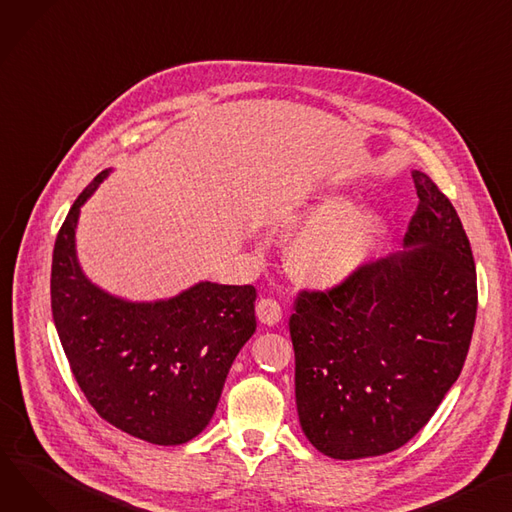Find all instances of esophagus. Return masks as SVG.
<instances>
[{
	"label": "esophagus",
	"mask_w": 512,
	"mask_h": 512,
	"mask_svg": "<svg viewBox=\"0 0 512 512\" xmlns=\"http://www.w3.org/2000/svg\"><path fill=\"white\" fill-rule=\"evenodd\" d=\"M257 317L263 325H276L282 319V306L276 298H261L257 302Z\"/></svg>",
	"instance_id": "34e87169"
}]
</instances>
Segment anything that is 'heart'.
<instances>
[{
  "label": "heart",
  "instance_id": "obj_1",
  "mask_svg": "<svg viewBox=\"0 0 512 512\" xmlns=\"http://www.w3.org/2000/svg\"><path fill=\"white\" fill-rule=\"evenodd\" d=\"M315 220L292 245L294 274L315 288L346 282L374 253L383 238V222L372 214H354L331 203L306 214Z\"/></svg>",
  "mask_w": 512,
  "mask_h": 512
}]
</instances>
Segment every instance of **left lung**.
Returning a JSON list of instances; mask_svg holds the SVG:
<instances>
[{"mask_svg": "<svg viewBox=\"0 0 512 512\" xmlns=\"http://www.w3.org/2000/svg\"><path fill=\"white\" fill-rule=\"evenodd\" d=\"M418 208L405 245L327 290H300L290 337L296 407L333 459L403 447L461 374L478 313L469 238L449 197L414 170Z\"/></svg>", "mask_w": 512, "mask_h": 512, "instance_id": "obj_1", "label": "left lung"}]
</instances>
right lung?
Here are the masks:
<instances>
[{
	"mask_svg": "<svg viewBox=\"0 0 512 512\" xmlns=\"http://www.w3.org/2000/svg\"><path fill=\"white\" fill-rule=\"evenodd\" d=\"M78 195L59 228L51 311L63 352L96 414L152 445H183L216 412L226 374L257 329L255 286L201 282L160 302H125L90 284L76 259Z\"/></svg>",
	"mask_w": 512,
	"mask_h": 512,
	"instance_id": "add662e5",
	"label": "right lung"
}]
</instances>
